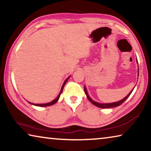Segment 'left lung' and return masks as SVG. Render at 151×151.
<instances>
[{
    "instance_id": "left-lung-1",
    "label": "left lung",
    "mask_w": 151,
    "mask_h": 151,
    "mask_svg": "<svg viewBox=\"0 0 151 151\" xmlns=\"http://www.w3.org/2000/svg\"><path fill=\"white\" fill-rule=\"evenodd\" d=\"M84 90H85V93H86V96H87V98H88V100L90 101L91 102V103L94 104V105H95V106H96L97 107H99V108H102V109L112 108V107H116V106H119V105H121V104L122 103H124V102L127 100L128 97H129V96H130V94H131L132 91H133V90H132V91H131V93H130L129 94H128V95H127L126 97H125V98H124L123 99H122L121 101H118V102H116V103H113L101 104V103H96V102L94 101L93 100H92V99L90 98V96H88V93H87V91H86V88H85V87H84Z\"/></svg>"
}]
</instances>
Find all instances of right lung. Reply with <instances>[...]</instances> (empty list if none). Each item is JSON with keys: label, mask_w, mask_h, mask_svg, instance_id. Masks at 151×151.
<instances>
[{"label": "right lung", "mask_w": 151, "mask_h": 151, "mask_svg": "<svg viewBox=\"0 0 151 151\" xmlns=\"http://www.w3.org/2000/svg\"><path fill=\"white\" fill-rule=\"evenodd\" d=\"M69 77L70 76H68V77L65 80V83H63V86H62V88H61V91H60V93H59V94H58V96L57 97V98H56L54 101H51L50 103H46V104H33V103H30V104H34V105H35V106H50V105H52V104H54L55 103H57V102L58 101V99H59V97H60V94L62 93V92H63V88H64V86H65V84H66V82H67V81H68V79L69 78Z\"/></svg>", "instance_id": "1"}]
</instances>
